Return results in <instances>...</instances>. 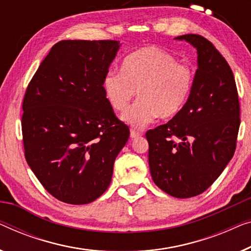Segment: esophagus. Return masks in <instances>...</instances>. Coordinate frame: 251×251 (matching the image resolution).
Here are the masks:
<instances>
[{
    "instance_id": "esophagus-1",
    "label": "esophagus",
    "mask_w": 251,
    "mask_h": 251,
    "mask_svg": "<svg viewBox=\"0 0 251 251\" xmlns=\"http://www.w3.org/2000/svg\"><path fill=\"white\" fill-rule=\"evenodd\" d=\"M141 136V133L139 132V131H137V130H133V129H131V131H130V137L132 138H137V137H140Z\"/></svg>"
}]
</instances>
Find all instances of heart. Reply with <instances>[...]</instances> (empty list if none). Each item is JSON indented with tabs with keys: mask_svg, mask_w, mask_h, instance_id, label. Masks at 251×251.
I'll list each match as a JSON object with an SVG mask.
<instances>
[{
	"mask_svg": "<svg viewBox=\"0 0 251 251\" xmlns=\"http://www.w3.org/2000/svg\"><path fill=\"white\" fill-rule=\"evenodd\" d=\"M194 75L188 65L157 46H146L126 55L121 72L110 71L103 80L105 99L113 110L125 111L123 122L141 129L161 119L173 118L181 111L190 94Z\"/></svg>",
	"mask_w": 251,
	"mask_h": 251,
	"instance_id": "1",
	"label": "heart"
}]
</instances>
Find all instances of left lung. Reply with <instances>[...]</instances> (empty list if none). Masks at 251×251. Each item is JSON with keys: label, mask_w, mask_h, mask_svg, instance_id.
<instances>
[{"label": "left lung", "mask_w": 251, "mask_h": 251, "mask_svg": "<svg viewBox=\"0 0 251 251\" xmlns=\"http://www.w3.org/2000/svg\"><path fill=\"white\" fill-rule=\"evenodd\" d=\"M197 50L188 100L172 120L150 130L148 163L156 186L176 198L201 195L234 154L240 105L230 65L201 35L177 36Z\"/></svg>", "instance_id": "left-lung-1"}]
</instances>
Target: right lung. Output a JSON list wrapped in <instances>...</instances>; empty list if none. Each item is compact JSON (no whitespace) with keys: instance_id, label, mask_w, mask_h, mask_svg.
Segmentation results:
<instances>
[{"instance_id":"add662e5","label":"right lung","mask_w":251,"mask_h":251,"mask_svg":"<svg viewBox=\"0 0 251 251\" xmlns=\"http://www.w3.org/2000/svg\"><path fill=\"white\" fill-rule=\"evenodd\" d=\"M118 41H61L43 60L23 104L25 157L53 197L89 204L106 191L129 128L115 117L103 80Z\"/></svg>"}]
</instances>
